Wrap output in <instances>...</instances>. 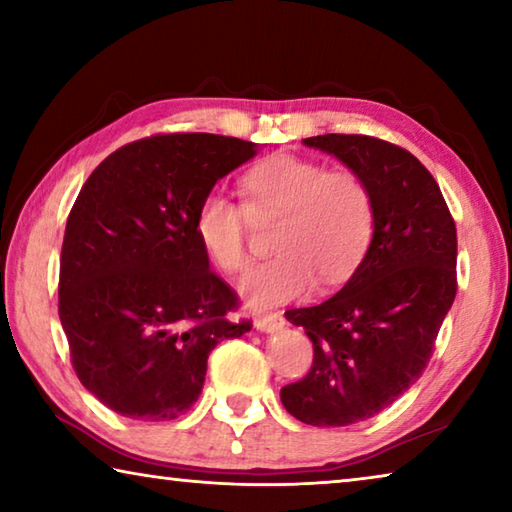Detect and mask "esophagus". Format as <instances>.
Segmentation results:
<instances>
[{"mask_svg": "<svg viewBox=\"0 0 512 512\" xmlns=\"http://www.w3.org/2000/svg\"><path fill=\"white\" fill-rule=\"evenodd\" d=\"M284 323H287V320H284V316L277 314V311H275V314L259 316L255 320V327L259 329V332H277V329L284 327Z\"/></svg>", "mask_w": 512, "mask_h": 512, "instance_id": "obj_1", "label": "esophagus"}]
</instances>
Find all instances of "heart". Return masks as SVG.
<instances>
[{"mask_svg": "<svg viewBox=\"0 0 512 512\" xmlns=\"http://www.w3.org/2000/svg\"><path fill=\"white\" fill-rule=\"evenodd\" d=\"M246 205L221 192L201 198L194 232L223 273L248 266V212L282 216L275 230L277 257L255 266L241 293L250 307L266 309L320 287L348 282L366 257L375 232V201L366 180L350 169L291 153L259 162L241 180Z\"/></svg>", "mask_w": 512, "mask_h": 512, "instance_id": "1", "label": "heart"}]
</instances>
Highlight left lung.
Returning a JSON list of instances; mask_svg holds the SVG:
<instances>
[{
  "label": "left lung",
  "mask_w": 512,
  "mask_h": 512,
  "mask_svg": "<svg viewBox=\"0 0 512 512\" xmlns=\"http://www.w3.org/2000/svg\"><path fill=\"white\" fill-rule=\"evenodd\" d=\"M302 142L357 171L375 201L370 248L345 287L284 314L314 343L311 370L280 391L284 409L311 427H348L391 406L427 368L456 298V225L436 180L402 146L336 133Z\"/></svg>",
  "instance_id": "1"
}]
</instances>
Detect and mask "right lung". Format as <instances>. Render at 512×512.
Wrapping results in <instances>:
<instances>
[{"label":"right lung","instance_id":"right-lung-1","mask_svg":"<svg viewBox=\"0 0 512 512\" xmlns=\"http://www.w3.org/2000/svg\"><path fill=\"white\" fill-rule=\"evenodd\" d=\"M255 153L210 133L144 137L110 153L69 212L58 316L76 377L124 418H178L216 343L250 329L228 320L239 298L210 271L194 214Z\"/></svg>","mask_w":512,"mask_h":512}]
</instances>
